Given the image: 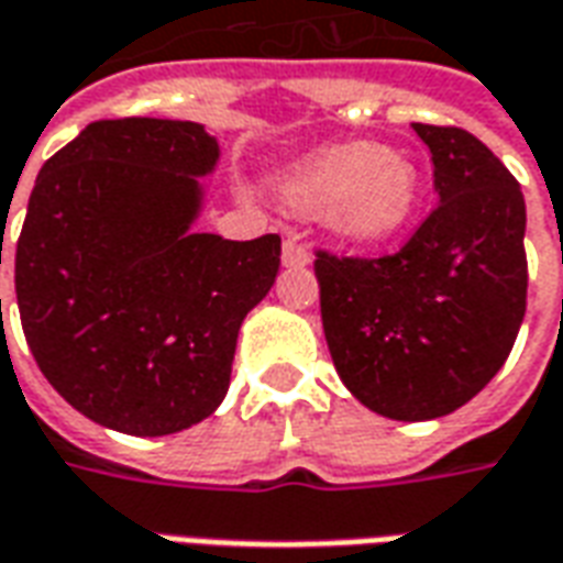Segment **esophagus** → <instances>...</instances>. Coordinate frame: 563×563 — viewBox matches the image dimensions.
<instances>
[{
    "instance_id": "34e87169",
    "label": "esophagus",
    "mask_w": 563,
    "mask_h": 563,
    "mask_svg": "<svg viewBox=\"0 0 563 563\" xmlns=\"http://www.w3.org/2000/svg\"><path fill=\"white\" fill-rule=\"evenodd\" d=\"M282 264L287 266V269H302V266L311 264V249L306 245V242L299 240H285V245H282Z\"/></svg>"
}]
</instances>
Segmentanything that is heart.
I'll return each instance as SVG.
<instances>
[{
	"instance_id": "heart-1",
	"label": "heart",
	"mask_w": 563,
	"mask_h": 563,
	"mask_svg": "<svg viewBox=\"0 0 563 563\" xmlns=\"http://www.w3.org/2000/svg\"><path fill=\"white\" fill-rule=\"evenodd\" d=\"M282 191L299 212H318L332 236L377 245L408 228L420 207L422 179L408 155L354 141L299 158L282 179Z\"/></svg>"
}]
</instances>
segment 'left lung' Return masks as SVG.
I'll use <instances>...</instances> for the list:
<instances>
[{"label":"left lung","instance_id":"1","mask_svg":"<svg viewBox=\"0 0 563 563\" xmlns=\"http://www.w3.org/2000/svg\"><path fill=\"white\" fill-rule=\"evenodd\" d=\"M438 207L399 254L318 252L321 321L342 384L401 422L446 417L510 356L525 318V197L495 152L462 129L413 122Z\"/></svg>","mask_w":563,"mask_h":563}]
</instances>
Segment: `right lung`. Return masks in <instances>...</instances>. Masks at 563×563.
<instances>
[{
  "mask_svg": "<svg viewBox=\"0 0 563 563\" xmlns=\"http://www.w3.org/2000/svg\"><path fill=\"white\" fill-rule=\"evenodd\" d=\"M219 158L200 122L98 119L29 195L14 252L29 351L113 432L162 438L207 420L231 387L242 321L276 282V233L195 231Z\"/></svg>",
  "mask_w": 563,
  "mask_h": 563,
  "instance_id": "1",
  "label": "right lung"
}]
</instances>
